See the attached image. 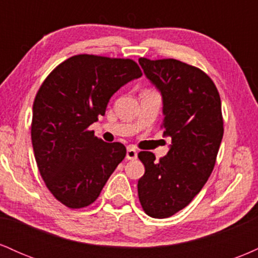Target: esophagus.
I'll list each match as a JSON object with an SVG mask.
<instances>
[{
    "instance_id": "esophagus-1",
    "label": "esophagus",
    "mask_w": 258,
    "mask_h": 258,
    "mask_svg": "<svg viewBox=\"0 0 258 258\" xmlns=\"http://www.w3.org/2000/svg\"><path fill=\"white\" fill-rule=\"evenodd\" d=\"M137 154H138V152L135 149V148L128 147L127 148V152H126V159L127 160H135L136 158H137Z\"/></svg>"
}]
</instances>
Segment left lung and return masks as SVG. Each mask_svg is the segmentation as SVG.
I'll list each match as a JSON object with an SVG mask.
<instances>
[{
  "label": "left lung",
  "instance_id": "obj_1",
  "mask_svg": "<svg viewBox=\"0 0 258 258\" xmlns=\"http://www.w3.org/2000/svg\"><path fill=\"white\" fill-rule=\"evenodd\" d=\"M138 61L161 93V127L172 141L159 161L150 152L138 154L146 167L138 197L148 216L167 218L189 205L214 170L223 137L221 98L199 68L177 59Z\"/></svg>",
  "mask_w": 258,
  "mask_h": 258
}]
</instances>
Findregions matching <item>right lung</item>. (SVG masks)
Listing matches in <instances>:
<instances>
[{
    "instance_id": "1",
    "label": "right lung",
    "mask_w": 258,
    "mask_h": 258,
    "mask_svg": "<svg viewBox=\"0 0 258 258\" xmlns=\"http://www.w3.org/2000/svg\"><path fill=\"white\" fill-rule=\"evenodd\" d=\"M142 76L132 59L79 54L60 63L41 85L32 105L31 142L46 186L69 209L97 200L126 156L88 127L105 114L112 94Z\"/></svg>"
}]
</instances>
